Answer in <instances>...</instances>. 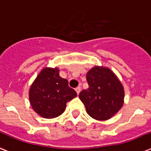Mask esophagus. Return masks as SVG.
<instances>
[{
    "mask_svg": "<svg viewBox=\"0 0 151 151\" xmlns=\"http://www.w3.org/2000/svg\"><path fill=\"white\" fill-rule=\"evenodd\" d=\"M75 91H76V92H77V94H79V93H80V92H81V87H77L75 88Z\"/></svg>",
    "mask_w": 151,
    "mask_h": 151,
    "instance_id": "34e87169",
    "label": "esophagus"
}]
</instances>
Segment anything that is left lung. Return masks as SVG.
Instances as JSON below:
<instances>
[{"label":"left lung","mask_w":151,"mask_h":151,"mask_svg":"<svg viewBox=\"0 0 151 151\" xmlns=\"http://www.w3.org/2000/svg\"><path fill=\"white\" fill-rule=\"evenodd\" d=\"M88 88L83 90L79 98L90 117L106 121L115 115L124 103L123 85L111 70L94 66L86 75Z\"/></svg>","instance_id":"8db88e82"}]
</instances>
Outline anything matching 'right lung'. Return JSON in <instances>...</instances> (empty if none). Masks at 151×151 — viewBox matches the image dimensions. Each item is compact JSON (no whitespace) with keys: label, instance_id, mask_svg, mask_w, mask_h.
Segmentation results:
<instances>
[{"label":"right lung","instance_id":"obj_1","mask_svg":"<svg viewBox=\"0 0 151 151\" xmlns=\"http://www.w3.org/2000/svg\"><path fill=\"white\" fill-rule=\"evenodd\" d=\"M77 96L68 81L59 76L58 68L45 67L30 86L29 99L35 112L45 118H54L64 112L66 103Z\"/></svg>","mask_w":151,"mask_h":151}]
</instances>
